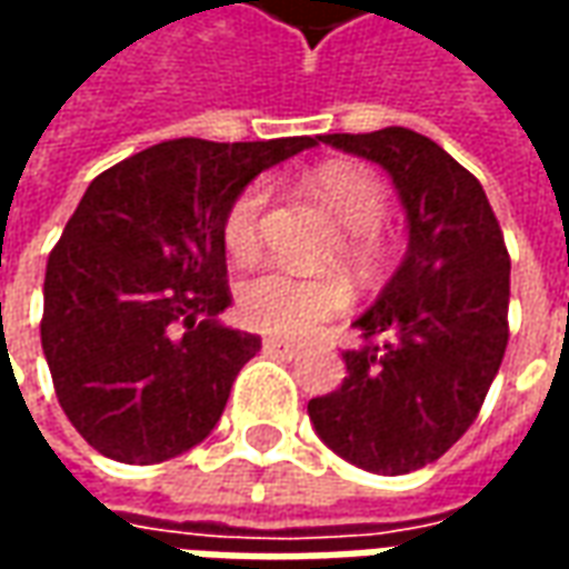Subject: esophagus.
Returning a JSON list of instances; mask_svg holds the SVG:
<instances>
[{
	"label": "esophagus",
	"instance_id": "esophagus-1",
	"mask_svg": "<svg viewBox=\"0 0 569 569\" xmlns=\"http://www.w3.org/2000/svg\"><path fill=\"white\" fill-rule=\"evenodd\" d=\"M264 353H273V357H283V359H296L298 357V347L289 345V341H280V338H264Z\"/></svg>",
	"mask_w": 569,
	"mask_h": 569
}]
</instances>
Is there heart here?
Listing matches in <instances>:
<instances>
[{"instance_id": "1", "label": "heart", "mask_w": 569, "mask_h": 569, "mask_svg": "<svg viewBox=\"0 0 569 569\" xmlns=\"http://www.w3.org/2000/svg\"><path fill=\"white\" fill-rule=\"evenodd\" d=\"M313 191L347 231L345 252L357 264H371L381 256V228L387 216V188L375 173L357 163H326L313 173ZM268 186L249 182L224 212L222 240L234 259H247L259 249L261 210ZM347 286L335 277H296L283 268H264L240 283L237 308L249 329L280 338H308L322 322L335 320L347 308Z\"/></svg>"}]
</instances>
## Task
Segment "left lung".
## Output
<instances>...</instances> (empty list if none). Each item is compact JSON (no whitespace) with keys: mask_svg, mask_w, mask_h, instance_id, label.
<instances>
[{"mask_svg":"<svg viewBox=\"0 0 569 569\" xmlns=\"http://www.w3.org/2000/svg\"><path fill=\"white\" fill-rule=\"evenodd\" d=\"M381 163L408 216V252L353 326L347 378L308 402L313 429L347 463L406 476L472 427L509 341V252L476 176L408 128L326 133Z\"/></svg>","mask_w":569,"mask_h":569,"instance_id":"left-lung-1","label":"left lung"}]
</instances>
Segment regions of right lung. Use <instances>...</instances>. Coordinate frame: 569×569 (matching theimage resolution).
Listing matches in <instances>:
<instances>
[{
    "instance_id": "obj_1",
    "label": "right lung",
    "mask_w": 569,
    "mask_h": 569,
    "mask_svg": "<svg viewBox=\"0 0 569 569\" xmlns=\"http://www.w3.org/2000/svg\"><path fill=\"white\" fill-rule=\"evenodd\" d=\"M317 146L170 140L93 179L48 256L42 350L81 439L118 463H163L219 423L259 335L231 305L222 219L273 163Z\"/></svg>"
}]
</instances>
